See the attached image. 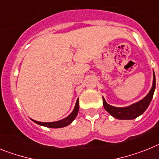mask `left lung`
<instances>
[{
    "label": "left lung",
    "instance_id": "1",
    "mask_svg": "<svg viewBox=\"0 0 159 159\" xmlns=\"http://www.w3.org/2000/svg\"><path fill=\"white\" fill-rule=\"evenodd\" d=\"M156 82H155V75L154 73V80H153V86H152L151 90H150L149 94L145 96V98L140 100L139 102H135L133 104L130 105L129 107H116L111 106L106 100L102 97V101H103V107L105 110L115 118L118 120H133L143 114L147 107L150 105L151 102L153 95H154V90H155Z\"/></svg>",
    "mask_w": 159,
    "mask_h": 159
}]
</instances>
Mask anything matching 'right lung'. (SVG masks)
<instances>
[{
  "label": "right lung",
  "instance_id": "right-lung-1",
  "mask_svg": "<svg viewBox=\"0 0 159 159\" xmlns=\"http://www.w3.org/2000/svg\"><path fill=\"white\" fill-rule=\"evenodd\" d=\"M78 110H79V102H78V99L77 100L76 102L75 107L73 109V111H72V113L69 116H68L66 118L61 120L56 121V122H49V123H45V122H39V121H36L32 120L34 123H36L38 125H42V126H45V127L48 128H52V129H58V128H63L67 126V125H70L72 122L73 121V120L76 118L77 113H78Z\"/></svg>",
  "mask_w": 159,
  "mask_h": 159
}]
</instances>
